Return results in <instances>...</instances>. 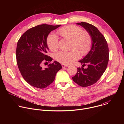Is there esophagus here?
Instances as JSON below:
<instances>
[{
	"label": "esophagus",
	"instance_id": "esophagus-1",
	"mask_svg": "<svg viewBox=\"0 0 124 124\" xmlns=\"http://www.w3.org/2000/svg\"><path fill=\"white\" fill-rule=\"evenodd\" d=\"M62 67L63 68H66V67H69L68 65H64V64H62Z\"/></svg>",
	"mask_w": 124,
	"mask_h": 124
}]
</instances>
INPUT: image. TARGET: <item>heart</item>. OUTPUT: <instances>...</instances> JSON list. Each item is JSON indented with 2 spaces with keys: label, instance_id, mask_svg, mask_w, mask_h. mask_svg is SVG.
<instances>
[{
  "label": "heart",
  "instance_id": "1",
  "mask_svg": "<svg viewBox=\"0 0 124 124\" xmlns=\"http://www.w3.org/2000/svg\"><path fill=\"white\" fill-rule=\"evenodd\" d=\"M58 33L64 39L70 40V49L68 52L59 51L55 54V59L63 64H71L79 57V54L83 56L90 50L92 39L89 32L78 26L70 25L60 28ZM48 47L52 51L58 48V39L55 35L50 34L47 37Z\"/></svg>",
  "mask_w": 124,
  "mask_h": 124
}]
</instances>
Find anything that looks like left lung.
I'll use <instances>...</instances> for the list:
<instances>
[{
    "label": "left lung",
    "mask_w": 124,
    "mask_h": 124,
    "mask_svg": "<svg viewBox=\"0 0 124 124\" xmlns=\"http://www.w3.org/2000/svg\"><path fill=\"white\" fill-rule=\"evenodd\" d=\"M90 34L92 45L88 54L81 60V68H78L76 75L72 78L75 82L81 87H87L95 83L107 68L109 60L108 45L103 35L95 26L85 22L77 23ZM87 65L85 69L83 67Z\"/></svg>",
    "instance_id": "left-lung-1"
}]
</instances>
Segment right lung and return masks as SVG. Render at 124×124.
Listing matches in <instances>:
<instances>
[{
    "label": "right lung",
    "mask_w": 124,
    "mask_h": 124,
    "mask_svg": "<svg viewBox=\"0 0 124 124\" xmlns=\"http://www.w3.org/2000/svg\"><path fill=\"white\" fill-rule=\"evenodd\" d=\"M61 25L41 24L27 30L17 42L16 62L24 80L30 85L43 89L54 82L61 65L55 61L47 68L42 64L49 62L52 58L46 55L48 50L46 39L49 33ZM45 63V64L46 63Z\"/></svg>",
    "instance_id": "right-lung-1"
}]
</instances>
